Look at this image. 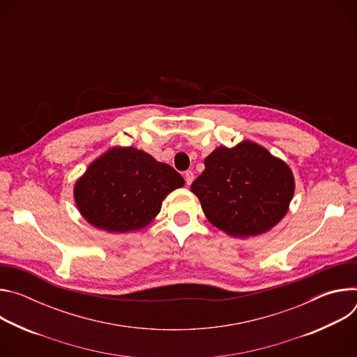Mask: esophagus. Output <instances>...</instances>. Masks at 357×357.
<instances>
[{
    "instance_id": "1",
    "label": "esophagus",
    "mask_w": 357,
    "mask_h": 357,
    "mask_svg": "<svg viewBox=\"0 0 357 357\" xmlns=\"http://www.w3.org/2000/svg\"><path fill=\"white\" fill-rule=\"evenodd\" d=\"M183 176H185V182H186V185H190L192 182H193V172L192 171H186L185 174H183Z\"/></svg>"
}]
</instances>
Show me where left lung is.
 <instances>
[{
  "mask_svg": "<svg viewBox=\"0 0 357 357\" xmlns=\"http://www.w3.org/2000/svg\"><path fill=\"white\" fill-rule=\"evenodd\" d=\"M190 190L213 226L247 237L270 230L284 218L294 196V176L267 149L244 141L216 148Z\"/></svg>",
  "mask_w": 357,
  "mask_h": 357,
  "instance_id": "left-lung-1",
  "label": "left lung"
}]
</instances>
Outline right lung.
I'll list each match as a JSON object with an SVG mask.
<instances>
[{
	"mask_svg": "<svg viewBox=\"0 0 357 357\" xmlns=\"http://www.w3.org/2000/svg\"><path fill=\"white\" fill-rule=\"evenodd\" d=\"M183 183L172 167L146 152L132 146L113 148L77 181L75 200L93 226L124 233L146 226L160 213L167 195Z\"/></svg>",
	"mask_w": 357,
	"mask_h": 357,
	"instance_id": "right-lung-1",
	"label": "right lung"
}]
</instances>
